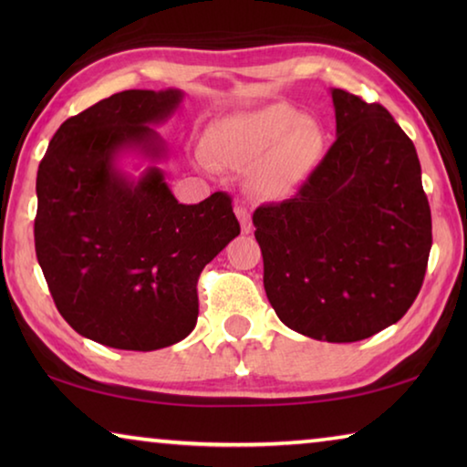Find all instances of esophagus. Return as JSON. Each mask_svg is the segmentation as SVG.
I'll use <instances>...</instances> for the list:
<instances>
[{
  "instance_id": "34e87169",
  "label": "esophagus",
  "mask_w": 467,
  "mask_h": 467,
  "mask_svg": "<svg viewBox=\"0 0 467 467\" xmlns=\"http://www.w3.org/2000/svg\"><path fill=\"white\" fill-rule=\"evenodd\" d=\"M234 214H236V218H239L243 233H249L251 231V212L247 210V205L236 203L234 205Z\"/></svg>"
}]
</instances>
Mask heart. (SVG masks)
<instances>
[{"label": "heart", "instance_id": "b5f03b06", "mask_svg": "<svg viewBox=\"0 0 467 467\" xmlns=\"http://www.w3.org/2000/svg\"><path fill=\"white\" fill-rule=\"evenodd\" d=\"M326 136L317 121L288 105H267L226 117L205 138V156L226 169L253 167L264 193H282L319 161Z\"/></svg>", "mask_w": 467, "mask_h": 467}]
</instances>
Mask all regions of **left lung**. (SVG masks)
<instances>
[{"label": "left lung", "instance_id": "8db88e82", "mask_svg": "<svg viewBox=\"0 0 467 467\" xmlns=\"http://www.w3.org/2000/svg\"><path fill=\"white\" fill-rule=\"evenodd\" d=\"M337 138L298 193L253 212L264 286L284 326L358 342L404 317L432 244L420 161L379 102L331 90Z\"/></svg>", "mask_w": 467, "mask_h": 467}]
</instances>
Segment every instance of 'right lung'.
I'll return each mask as SVG.
<instances>
[{
	"label": "right lung",
	"instance_id": "1",
	"mask_svg": "<svg viewBox=\"0 0 467 467\" xmlns=\"http://www.w3.org/2000/svg\"><path fill=\"white\" fill-rule=\"evenodd\" d=\"M181 100L117 92L63 121L38 164V265L61 317L102 346L150 352L192 334L200 274L241 233L228 193L185 205L161 169L133 181L115 167L125 150L167 154L150 125Z\"/></svg>",
	"mask_w": 467,
	"mask_h": 467
}]
</instances>
